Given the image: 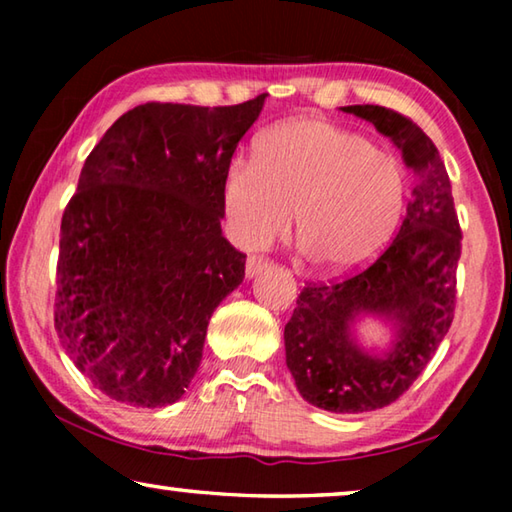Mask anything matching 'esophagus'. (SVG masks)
I'll use <instances>...</instances> for the list:
<instances>
[{"mask_svg": "<svg viewBox=\"0 0 512 512\" xmlns=\"http://www.w3.org/2000/svg\"><path fill=\"white\" fill-rule=\"evenodd\" d=\"M266 266V259L264 257H248L246 259V277H255L262 268Z\"/></svg>", "mask_w": 512, "mask_h": 512, "instance_id": "34e87169", "label": "esophagus"}]
</instances>
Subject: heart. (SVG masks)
<instances>
[{"mask_svg": "<svg viewBox=\"0 0 512 512\" xmlns=\"http://www.w3.org/2000/svg\"><path fill=\"white\" fill-rule=\"evenodd\" d=\"M409 171L393 151L320 119L282 121L259 137L255 160L223 176L228 235L262 250L287 235L296 214L302 253L327 271L370 264L402 221Z\"/></svg>", "mask_w": 512, "mask_h": 512, "instance_id": "b5f03b06", "label": "heart"}]
</instances>
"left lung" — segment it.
<instances>
[{
	"mask_svg": "<svg viewBox=\"0 0 512 512\" xmlns=\"http://www.w3.org/2000/svg\"><path fill=\"white\" fill-rule=\"evenodd\" d=\"M370 121L413 171L397 237L368 268L307 284L284 327V350L300 395L332 413H366L395 402L422 375L449 332L456 307L461 225L440 153L420 126L381 106H345ZM363 315L394 327L386 351H366L353 327Z\"/></svg>",
	"mask_w": 512,
	"mask_h": 512,
	"instance_id": "obj_1",
	"label": "left lung"
}]
</instances>
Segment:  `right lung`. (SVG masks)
Here are the masks:
<instances>
[{
    "label": "right lung",
    "instance_id": "obj_1",
    "mask_svg": "<svg viewBox=\"0 0 512 512\" xmlns=\"http://www.w3.org/2000/svg\"><path fill=\"white\" fill-rule=\"evenodd\" d=\"M264 99L144 103L85 160L60 221L54 323L110 400L178 402L214 309L244 282L246 255L221 235L223 176Z\"/></svg>",
    "mask_w": 512,
    "mask_h": 512
}]
</instances>
